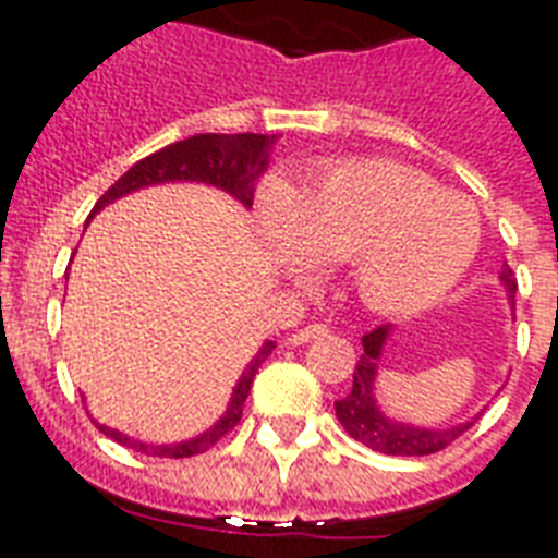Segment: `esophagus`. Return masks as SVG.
Here are the masks:
<instances>
[{"mask_svg":"<svg viewBox=\"0 0 558 558\" xmlns=\"http://www.w3.org/2000/svg\"><path fill=\"white\" fill-rule=\"evenodd\" d=\"M327 327L324 324H310V327H301V330H295L292 336H289V344H306V341H315V339H324L327 336Z\"/></svg>","mask_w":558,"mask_h":558,"instance_id":"esophagus-1","label":"esophagus"}]
</instances>
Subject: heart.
I'll use <instances>...</instances> for the list:
<instances>
[{"mask_svg": "<svg viewBox=\"0 0 558 558\" xmlns=\"http://www.w3.org/2000/svg\"><path fill=\"white\" fill-rule=\"evenodd\" d=\"M254 208L280 269L348 263L350 287L376 315H411L437 304L458 287L481 245L472 202L385 159L315 170L301 191L269 179Z\"/></svg>", "mask_w": 558, "mask_h": 558, "instance_id": "obj_1", "label": "heart"}]
</instances>
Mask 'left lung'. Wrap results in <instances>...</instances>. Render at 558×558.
I'll use <instances>...</instances> for the list:
<instances>
[{
    "instance_id": "obj_1",
    "label": "left lung",
    "mask_w": 558,
    "mask_h": 558,
    "mask_svg": "<svg viewBox=\"0 0 558 558\" xmlns=\"http://www.w3.org/2000/svg\"><path fill=\"white\" fill-rule=\"evenodd\" d=\"M501 283L507 289V301L510 310L515 306V278H512L510 266L501 269ZM393 327H379V330L362 336V356L353 367V388L348 397L336 402V416L344 425V432L353 440L365 442L367 449L381 451V454H405V458H420V454H434V451L446 449L451 440H458L460 434L466 432L469 425L475 423V416H469L463 423L454 425H414L402 423L397 416H388L381 411L379 399H376V379L381 371V356H385V344H388Z\"/></svg>"
}]
</instances>
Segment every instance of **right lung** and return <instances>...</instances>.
<instances>
[{"label": "right lung", "mask_w": 558, "mask_h": 558, "mask_svg": "<svg viewBox=\"0 0 558 558\" xmlns=\"http://www.w3.org/2000/svg\"><path fill=\"white\" fill-rule=\"evenodd\" d=\"M280 135H260V133H236V135H222V133H199L191 135V138H182V142H173L161 150L150 153L147 159L135 161L133 168L126 170L124 177L118 179L116 185L109 187L92 208V217L104 210L107 205H112L121 196H130L135 191H144V187L156 185H170V182H196V185L217 187V191L234 196L243 208H252L254 199V185L257 179L266 173L271 159V150L278 144ZM89 217V219H92ZM86 219V222H89ZM271 350H275V341L266 339L260 344V350L254 353L252 362L243 367L240 379L231 388V399H228L226 411L219 416L217 423L205 428L196 437H187V440L179 442H147L138 440V437H130V434L118 432V428H109V425L98 423V432H104L107 437H112L116 442L126 446V449L142 451V454H150V458H191V454H202L208 451L214 442L222 437L226 432H231L240 416H243V402L252 390V379L257 367L266 362Z\"/></svg>", "instance_id": "right-lung-1"}]
</instances>
